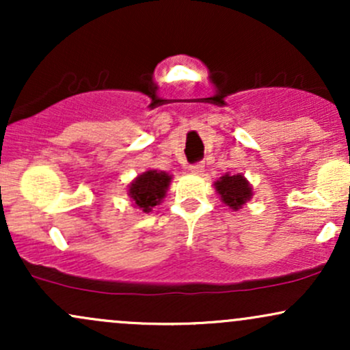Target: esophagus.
I'll return each mask as SVG.
<instances>
[{
  "instance_id": "1",
  "label": "esophagus",
  "mask_w": 350,
  "mask_h": 350,
  "mask_svg": "<svg viewBox=\"0 0 350 350\" xmlns=\"http://www.w3.org/2000/svg\"><path fill=\"white\" fill-rule=\"evenodd\" d=\"M189 171L192 172V174H196V176H200L204 172V164L202 163H199V164H192L191 167H189Z\"/></svg>"
}]
</instances>
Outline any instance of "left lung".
I'll use <instances>...</instances> for the list:
<instances>
[{
  "instance_id": "8db88e82",
  "label": "left lung",
  "mask_w": 350,
  "mask_h": 350,
  "mask_svg": "<svg viewBox=\"0 0 350 350\" xmlns=\"http://www.w3.org/2000/svg\"><path fill=\"white\" fill-rule=\"evenodd\" d=\"M215 192L220 196V200L232 211H239L253 198V187L242 172L228 174L226 172L214 183Z\"/></svg>"
}]
</instances>
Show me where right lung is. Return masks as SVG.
Segmentation results:
<instances>
[{"instance_id":"add662e5","label":"right lung","mask_w":350,"mask_h":350,"mask_svg":"<svg viewBox=\"0 0 350 350\" xmlns=\"http://www.w3.org/2000/svg\"><path fill=\"white\" fill-rule=\"evenodd\" d=\"M172 176L170 172L148 170L138 174L128 184V196L133 206L143 214H150L152 207L159 206L166 198L167 189L171 186Z\"/></svg>"}]
</instances>
